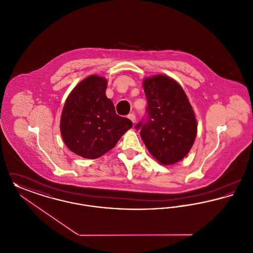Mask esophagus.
Listing matches in <instances>:
<instances>
[{"mask_svg":"<svg viewBox=\"0 0 253 253\" xmlns=\"http://www.w3.org/2000/svg\"><path fill=\"white\" fill-rule=\"evenodd\" d=\"M128 119H129V120H131L132 123H134V122H135V116H134L133 114H130V115L128 116Z\"/></svg>","mask_w":253,"mask_h":253,"instance_id":"esophagus-1","label":"esophagus"}]
</instances>
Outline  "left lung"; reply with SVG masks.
Instances as JSON below:
<instances>
[{
  "mask_svg": "<svg viewBox=\"0 0 253 253\" xmlns=\"http://www.w3.org/2000/svg\"><path fill=\"white\" fill-rule=\"evenodd\" d=\"M147 118L135 125L150 154L162 165L174 164L188 155L197 133L193 107L181 85L157 75L143 81Z\"/></svg>",
  "mask_w": 253,
  "mask_h": 253,
  "instance_id": "left-lung-1",
  "label": "left lung"
}]
</instances>
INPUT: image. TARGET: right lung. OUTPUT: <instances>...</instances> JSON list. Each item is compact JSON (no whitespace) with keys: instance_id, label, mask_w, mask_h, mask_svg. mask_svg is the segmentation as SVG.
Returning <instances> with one entry per match:
<instances>
[{"instance_id":"1","label":"right lung","mask_w":253,"mask_h":253,"mask_svg":"<svg viewBox=\"0 0 253 253\" xmlns=\"http://www.w3.org/2000/svg\"><path fill=\"white\" fill-rule=\"evenodd\" d=\"M106 88L105 78L89 76L73 89L62 109V139L70 151L84 158L103 156L132 128V121L117 115Z\"/></svg>"}]
</instances>
